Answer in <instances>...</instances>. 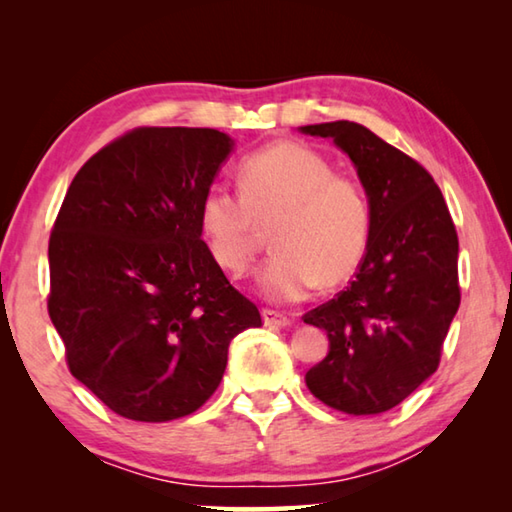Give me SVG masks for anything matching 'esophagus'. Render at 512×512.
Here are the masks:
<instances>
[{
	"instance_id": "obj_1",
	"label": "esophagus",
	"mask_w": 512,
	"mask_h": 512,
	"mask_svg": "<svg viewBox=\"0 0 512 512\" xmlns=\"http://www.w3.org/2000/svg\"><path fill=\"white\" fill-rule=\"evenodd\" d=\"M262 318H264L266 327H287L291 323L289 316L282 314V311H277V309H264Z\"/></svg>"
}]
</instances>
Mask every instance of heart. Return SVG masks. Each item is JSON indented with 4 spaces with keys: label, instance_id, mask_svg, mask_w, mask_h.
Listing matches in <instances>:
<instances>
[{
    "label": "heart",
    "instance_id": "heart-1",
    "mask_svg": "<svg viewBox=\"0 0 512 512\" xmlns=\"http://www.w3.org/2000/svg\"><path fill=\"white\" fill-rule=\"evenodd\" d=\"M239 194L212 185L198 223L225 273L250 271L266 230L275 253L259 273L268 298L291 302L316 287H341L366 257L372 207L359 178L336 173L323 153L275 142L248 153L237 173Z\"/></svg>",
    "mask_w": 512,
    "mask_h": 512
}]
</instances>
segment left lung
<instances>
[{"mask_svg":"<svg viewBox=\"0 0 512 512\" xmlns=\"http://www.w3.org/2000/svg\"><path fill=\"white\" fill-rule=\"evenodd\" d=\"M302 133L332 137L350 155L372 207L366 257L348 289L302 316L329 339L307 386L336 411L384 413L438 370L461 305L452 214L431 173L366 126L341 119Z\"/></svg>","mask_w":512,"mask_h":512,"instance_id":"1","label":"left lung"}]
</instances>
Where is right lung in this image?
Here are the masks:
<instances>
[{"instance_id":"add662e5","label":"right lung","mask_w":512,"mask_h":512,"mask_svg":"<svg viewBox=\"0 0 512 512\" xmlns=\"http://www.w3.org/2000/svg\"><path fill=\"white\" fill-rule=\"evenodd\" d=\"M230 137L140 126L69 185L49 237L47 309L67 368L121 418L169 422L219 388L228 345L262 325L201 239Z\"/></svg>"}]
</instances>
